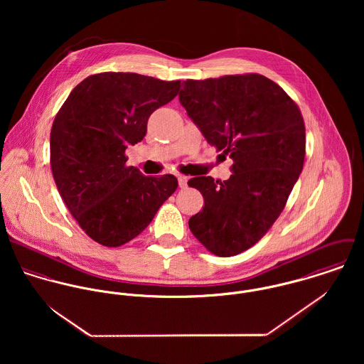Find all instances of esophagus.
<instances>
[{"mask_svg":"<svg viewBox=\"0 0 364 364\" xmlns=\"http://www.w3.org/2000/svg\"><path fill=\"white\" fill-rule=\"evenodd\" d=\"M178 183H179V188L185 189V188L188 186V176H185V175H179V176H178Z\"/></svg>","mask_w":364,"mask_h":364,"instance_id":"1","label":"esophagus"}]
</instances>
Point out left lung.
I'll list each match as a JSON object with an SVG mask.
<instances>
[{
  "label": "left lung",
  "mask_w": 364,
  "mask_h": 364,
  "mask_svg": "<svg viewBox=\"0 0 364 364\" xmlns=\"http://www.w3.org/2000/svg\"><path fill=\"white\" fill-rule=\"evenodd\" d=\"M179 101L208 144L234 161L227 181L189 179L205 199L189 228L208 252L238 255L269 231L303 171V114L282 87L257 73L186 80Z\"/></svg>",
  "instance_id": "obj_1"
}]
</instances>
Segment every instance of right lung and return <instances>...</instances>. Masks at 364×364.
<instances>
[{"label": "right lung", "mask_w": 364, "mask_h": 364, "mask_svg": "<svg viewBox=\"0 0 364 364\" xmlns=\"http://www.w3.org/2000/svg\"><path fill=\"white\" fill-rule=\"evenodd\" d=\"M179 88L181 81L100 73L82 80L57 112L53 178L68 211L95 242L116 248L132 241L176 191L173 175L146 176L126 165L124 151L144 139L150 114Z\"/></svg>", "instance_id": "obj_1"}]
</instances>
